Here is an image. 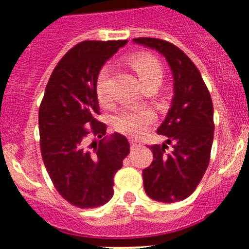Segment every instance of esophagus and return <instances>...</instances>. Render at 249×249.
I'll return each instance as SVG.
<instances>
[{
  "label": "esophagus",
  "instance_id": "esophagus-1",
  "mask_svg": "<svg viewBox=\"0 0 249 249\" xmlns=\"http://www.w3.org/2000/svg\"><path fill=\"white\" fill-rule=\"evenodd\" d=\"M129 143H131L132 148H135V147H137V146H141V142L138 140H136V138H129Z\"/></svg>",
  "mask_w": 249,
  "mask_h": 249
}]
</instances>
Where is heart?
Listing matches in <instances>:
<instances>
[{"mask_svg": "<svg viewBox=\"0 0 249 249\" xmlns=\"http://www.w3.org/2000/svg\"><path fill=\"white\" fill-rule=\"evenodd\" d=\"M129 63L137 72L142 85H146L149 82L160 83L162 78V66L153 56L144 53L133 54L129 58ZM108 67H103L101 70L97 78V97L101 102H106L108 100ZM155 120V116L149 109L140 108V109H124L121 112L118 116L114 118V126L118 131L124 132V133H131V135H140L147 128L149 123Z\"/></svg>", "mask_w": 249, "mask_h": 249, "instance_id": "obj_1", "label": "heart"}]
</instances>
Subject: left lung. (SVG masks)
I'll list each match as a JSON object with an SVG mask.
<instances>
[{"instance_id":"8db88e82","label":"left lung","mask_w":249,"mask_h":249,"mask_svg":"<svg viewBox=\"0 0 249 249\" xmlns=\"http://www.w3.org/2000/svg\"><path fill=\"white\" fill-rule=\"evenodd\" d=\"M132 42L162 54L173 77L171 107L157 128L167 141L151 146L153 162L142 173L144 191L163 203L183 201L195 192L210 163L214 133L211 94L195 63L175 45L149 37ZM167 144H173L169 154Z\"/></svg>"}]
</instances>
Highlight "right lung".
I'll return each mask as SVG.
<instances>
[{"instance_id":"1","label":"right lung","mask_w":249,"mask_h":249,"mask_svg":"<svg viewBox=\"0 0 249 249\" xmlns=\"http://www.w3.org/2000/svg\"><path fill=\"white\" fill-rule=\"evenodd\" d=\"M127 42L85 41L74 46L51 74L39 106L43 163L59 195L78 208L103 206L113 197L114 173L129 153L127 138L117 132L105 137L106 124L96 120L101 68ZM89 131L101 138L92 142L93 151L85 147Z\"/></svg>"}]
</instances>
